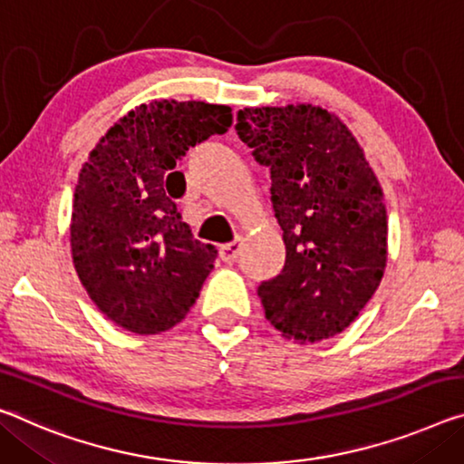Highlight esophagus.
<instances>
[{
  "mask_svg": "<svg viewBox=\"0 0 464 464\" xmlns=\"http://www.w3.org/2000/svg\"><path fill=\"white\" fill-rule=\"evenodd\" d=\"M239 254H241V239H235V241H231V244L220 246V260L227 264L237 260Z\"/></svg>",
  "mask_w": 464,
  "mask_h": 464,
  "instance_id": "esophagus-1",
  "label": "esophagus"
}]
</instances>
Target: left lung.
I'll list each match as a JSON object with an SVG mask.
<instances>
[{
  "label": "left lung",
  "mask_w": 464,
  "mask_h": 464,
  "mask_svg": "<svg viewBox=\"0 0 464 464\" xmlns=\"http://www.w3.org/2000/svg\"><path fill=\"white\" fill-rule=\"evenodd\" d=\"M235 130L268 167L286 249L281 275L258 286L266 320L301 343L343 333L386 268L384 196L362 146L312 105L246 107Z\"/></svg>",
  "instance_id": "obj_1"
}]
</instances>
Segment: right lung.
<instances>
[{"label":"right lung","instance_id":"right-lung-1","mask_svg":"<svg viewBox=\"0 0 464 464\" xmlns=\"http://www.w3.org/2000/svg\"><path fill=\"white\" fill-rule=\"evenodd\" d=\"M231 107L202 101L140 105L101 138L78 178L72 258L99 310L136 334H159L186 318L217 260L194 239L173 198L189 149L231 128Z\"/></svg>","mask_w":464,"mask_h":464}]
</instances>
